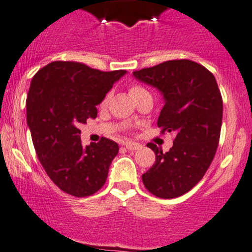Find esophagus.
Instances as JSON below:
<instances>
[{
  "instance_id": "esophagus-1",
  "label": "esophagus",
  "mask_w": 252,
  "mask_h": 252,
  "mask_svg": "<svg viewBox=\"0 0 252 252\" xmlns=\"http://www.w3.org/2000/svg\"><path fill=\"white\" fill-rule=\"evenodd\" d=\"M126 148L129 149V151H136V149H139L141 147L140 143H136V142H131V141H129V142H126Z\"/></svg>"
}]
</instances>
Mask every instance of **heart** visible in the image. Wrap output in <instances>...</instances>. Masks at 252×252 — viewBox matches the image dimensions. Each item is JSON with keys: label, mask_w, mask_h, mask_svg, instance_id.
I'll use <instances>...</instances> for the list:
<instances>
[{"label": "heart", "mask_w": 252, "mask_h": 252, "mask_svg": "<svg viewBox=\"0 0 252 252\" xmlns=\"http://www.w3.org/2000/svg\"><path fill=\"white\" fill-rule=\"evenodd\" d=\"M145 94H149V92L146 90V88L141 87V86H139V85H134L130 87V95L134 99H137L139 96L145 95ZM109 99H110V94L105 95L103 100H101V106H105V105L107 104V101H109Z\"/></svg>", "instance_id": "b5f03b06"}]
</instances>
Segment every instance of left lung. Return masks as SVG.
<instances>
[{"mask_svg": "<svg viewBox=\"0 0 252 252\" xmlns=\"http://www.w3.org/2000/svg\"><path fill=\"white\" fill-rule=\"evenodd\" d=\"M132 75L159 91L164 107L158 126L175 135L173 146L165 153L148 143L156 162L143 173L142 182L157 197H178L202 179L217 152L222 123L217 80L208 69L189 60L166 61Z\"/></svg>", "mask_w": 252, "mask_h": 252, "instance_id": "8db88e82", "label": "left lung"}]
</instances>
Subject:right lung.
Returning <instances> with one entry per match:
<instances>
[{
	"instance_id": "add662e5",
	"label": "right lung",
	"mask_w": 252,
	"mask_h": 252,
	"mask_svg": "<svg viewBox=\"0 0 252 252\" xmlns=\"http://www.w3.org/2000/svg\"><path fill=\"white\" fill-rule=\"evenodd\" d=\"M126 74L56 61L33 76L26 99L27 126L38 159L62 191L85 197L106 182L120 147L106 137L84 147L79 126L96 117V105Z\"/></svg>"
}]
</instances>
